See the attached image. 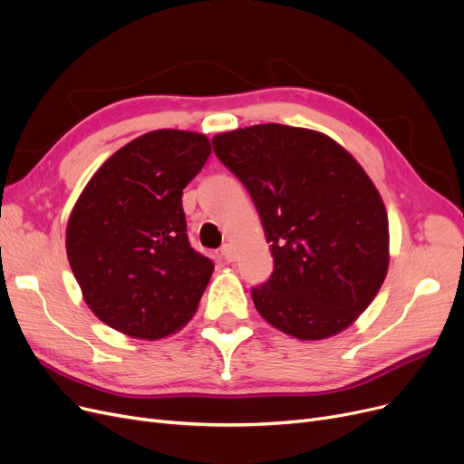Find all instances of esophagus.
I'll return each mask as SVG.
<instances>
[{"mask_svg":"<svg viewBox=\"0 0 464 464\" xmlns=\"http://www.w3.org/2000/svg\"><path fill=\"white\" fill-rule=\"evenodd\" d=\"M221 256H224V259H226V261H235V257H237L235 248H233L229 243L221 246Z\"/></svg>","mask_w":464,"mask_h":464,"instance_id":"esophagus-1","label":"esophagus"}]
</instances>
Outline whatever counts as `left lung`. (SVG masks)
Segmentation results:
<instances>
[{"label": "left lung", "instance_id": "left-lung-1", "mask_svg": "<svg viewBox=\"0 0 464 464\" xmlns=\"http://www.w3.org/2000/svg\"><path fill=\"white\" fill-rule=\"evenodd\" d=\"M212 144L248 189L271 243L273 275L252 288L257 313L304 341L349 328L389 269V218L370 176L309 129L254 125Z\"/></svg>", "mask_w": 464, "mask_h": 464}]
</instances>
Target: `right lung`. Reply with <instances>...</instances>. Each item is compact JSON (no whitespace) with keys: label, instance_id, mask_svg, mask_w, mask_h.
<instances>
[{"label":"right lung","instance_id":"obj_1","mask_svg":"<svg viewBox=\"0 0 464 464\" xmlns=\"http://www.w3.org/2000/svg\"><path fill=\"white\" fill-rule=\"evenodd\" d=\"M208 155L205 134L151 130L117 150L79 195L68 261L85 304L110 328L155 341L195 314L214 264L189 245L182 191Z\"/></svg>","mask_w":464,"mask_h":464}]
</instances>
